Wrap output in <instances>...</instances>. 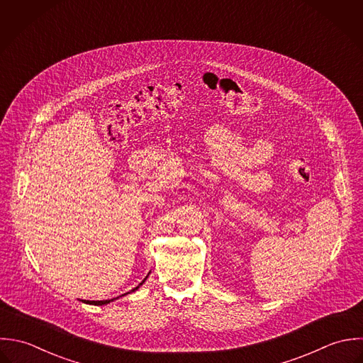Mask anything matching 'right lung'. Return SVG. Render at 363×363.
<instances>
[{
	"label": "right lung",
	"mask_w": 363,
	"mask_h": 363,
	"mask_svg": "<svg viewBox=\"0 0 363 363\" xmlns=\"http://www.w3.org/2000/svg\"><path fill=\"white\" fill-rule=\"evenodd\" d=\"M150 273V272H149ZM149 273H147V276H149ZM147 276L135 287V289H132L130 291H128V293H133V291H136L143 283H145V280L147 279ZM128 293H125V294H128ZM125 294H122V296H125ZM122 296H120V297H122ZM120 297H117V298H111V300H100V301H90V300H84V303H87V304H94V306H104V304H108V303H111V301H114V300H118Z\"/></svg>",
	"instance_id": "obj_1"
}]
</instances>
